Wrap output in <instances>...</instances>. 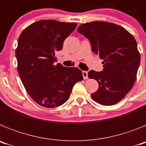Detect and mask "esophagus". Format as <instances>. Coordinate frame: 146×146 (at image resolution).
Here are the masks:
<instances>
[{
	"label": "esophagus",
	"mask_w": 146,
	"mask_h": 146,
	"mask_svg": "<svg viewBox=\"0 0 146 146\" xmlns=\"http://www.w3.org/2000/svg\"><path fill=\"white\" fill-rule=\"evenodd\" d=\"M82 76H83V78L85 80H87L88 79V72H86V71H83L82 72Z\"/></svg>",
	"instance_id": "esophagus-1"
}]
</instances>
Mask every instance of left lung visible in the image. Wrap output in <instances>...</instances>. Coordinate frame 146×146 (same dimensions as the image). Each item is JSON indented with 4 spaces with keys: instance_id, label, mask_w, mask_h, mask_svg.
<instances>
[{
    "instance_id": "1",
    "label": "left lung",
    "mask_w": 146,
    "mask_h": 146,
    "mask_svg": "<svg viewBox=\"0 0 146 146\" xmlns=\"http://www.w3.org/2000/svg\"><path fill=\"white\" fill-rule=\"evenodd\" d=\"M77 31L88 38L92 52L103 60L102 72L91 70L88 74L99 83L91 97L102 105L119 102L133 87L140 66L135 37L121 25L104 21L81 24Z\"/></svg>"
}]
</instances>
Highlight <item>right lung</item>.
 Segmentation results:
<instances>
[{"label":"right lung","mask_w":146,"mask_h":146,"mask_svg":"<svg viewBox=\"0 0 146 146\" xmlns=\"http://www.w3.org/2000/svg\"><path fill=\"white\" fill-rule=\"evenodd\" d=\"M76 26L75 23L42 20L31 24L19 36L15 50L18 74L29 96L41 106L62 105L74 84L83 80L77 67L55 64V53Z\"/></svg>","instance_id":"1"}]
</instances>
